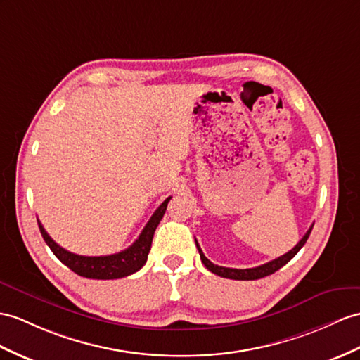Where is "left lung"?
Returning a JSON list of instances; mask_svg holds the SVG:
<instances>
[{
  "mask_svg": "<svg viewBox=\"0 0 360 360\" xmlns=\"http://www.w3.org/2000/svg\"><path fill=\"white\" fill-rule=\"evenodd\" d=\"M313 229V226H310V229L307 231V233L302 236V240L296 244V246L288 250L287 253H284L283 257H279L274 261L270 262H266V264L262 266H258V267H253V269H231V267H221V266H217L214 264V262H210L206 257L203 250L200 249L198 243L195 240V244H197V249H198V253H200V258L201 261H203V264L206 266L207 270L212 271V274L218 275V276H223V278H229V279H238V281H250V279H259V278H264V276H269L271 274H275L276 270L281 269L283 266H285L288 261H290L297 252L301 250V248L305 244V241L309 240L310 236V232Z\"/></svg>",
  "mask_w": 360,
  "mask_h": 360,
  "instance_id": "obj_1",
  "label": "left lung"
}]
</instances>
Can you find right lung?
I'll list each match as a JSON object with an SVG mask.
<instances>
[{
  "instance_id": "obj_1",
  "label": "right lung",
  "mask_w": 360,
  "mask_h": 360,
  "mask_svg": "<svg viewBox=\"0 0 360 360\" xmlns=\"http://www.w3.org/2000/svg\"><path fill=\"white\" fill-rule=\"evenodd\" d=\"M169 200L171 197L166 198L163 203L155 209V212L150 218V221L143 227L142 233L139 235V238L131 244L128 249L107 257L76 255V253L65 250L64 248H60L58 243L51 240L50 235L46 232V229H44L39 221L38 226L44 241L47 243V246L55 253V257L60 262H64L70 270H73L79 276L91 279H119L136 274L137 270L145 266L148 253H150L151 249L154 232L166 212V206H168Z\"/></svg>"
}]
</instances>
